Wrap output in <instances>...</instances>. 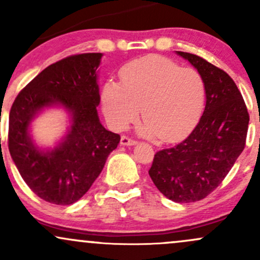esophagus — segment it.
I'll use <instances>...</instances> for the list:
<instances>
[{
	"label": "esophagus",
	"instance_id": "esophagus-1",
	"mask_svg": "<svg viewBox=\"0 0 260 260\" xmlns=\"http://www.w3.org/2000/svg\"><path fill=\"white\" fill-rule=\"evenodd\" d=\"M137 142L136 140L128 138V137H121V145H123V147H131V145H136Z\"/></svg>",
	"mask_w": 260,
	"mask_h": 260
}]
</instances>
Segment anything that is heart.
Returning a JSON list of instances; mask_svg holds the SVG:
<instances>
[{
    "mask_svg": "<svg viewBox=\"0 0 260 260\" xmlns=\"http://www.w3.org/2000/svg\"><path fill=\"white\" fill-rule=\"evenodd\" d=\"M120 76L122 85L107 82L101 95L104 115L113 129L122 131L136 121L142 107L144 132L175 142L201 117L205 84L194 68L149 56L128 63Z\"/></svg>",
    "mask_w": 260,
    "mask_h": 260,
    "instance_id": "1",
    "label": "heart"
}]
</instances>
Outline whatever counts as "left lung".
<instances>
[{"label":"left lung","instance_id":"8db88e82","mask_svg":"<svg viewBox=\"0 0 260 260\" xmlns=\"http://www.w3.org/2000/svg\"><path fill=\"white\" fill-rule=\"evenodd\" d=\"M198 71L205 84V109L192 133L157 151L149 176L166 198L201 201L221 183L243 151L249 115L228 73L193 53L176 51Z\"/></svg>","mask_w":260,"mask_h":260}]
</instances>
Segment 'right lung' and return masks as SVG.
I'll return each mask as SVG.
<instances>
[{
    "instance_id": "add662e5",
    "label": "right lung",
    "mask_w": 260,
    "mask_h": 260,
    "mask_svg": "<svg viewBox=\"0 0 260 260\" xmlns=\"http://www.w3.org/2000/svg\"><path fill=\"white\" fill-rule=\"evenodd\" d=\"M103 53L66 57L40 72L18 94L10 112L8 149L20 176L44 201L70 205L85 194L103 171L120 136L101 124L98 68ZM61 107L70 126L53 148H40L31 122L46 108Z\"/></svg>"
}]
</instances>
